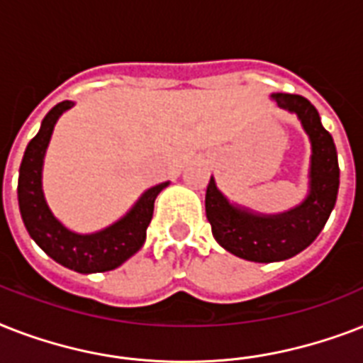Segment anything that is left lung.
I'll list each match as a JSON object with an SVG mask.
<instances>
[{
  "label": "left lung",
  "mask_w": 363,
  "mask_h": 363,
  "mask_svg": "<svg viewBox=\"0 0 363 363\" xmlns=\"http://www.w3.org/2000/svg\"><path fill=\"white\" fill-rule=\"evenodd\" d=\"M277 105L296 113L311 139V190L303 203L275 216L252 215L228 203L211 179L205 194V213L213 238L228 252L250 262H281L292 258L318 238L332 215L339 190L337 150L324 130L318 111L296 94H273Z\"/></svg>",
  "instance_id": "obj_1"
}]
</instances>
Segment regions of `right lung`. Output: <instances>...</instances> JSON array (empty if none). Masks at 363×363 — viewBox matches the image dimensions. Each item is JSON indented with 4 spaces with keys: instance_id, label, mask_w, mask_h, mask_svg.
<instances>
[{
    "instance_id": "right-lung-1",
    "label": "right lung",
    "mask_w": 363,
    "mask_h": 363,
    "mask_svg": "<svg viewBox=\"0 0 363 363\" xmlns=\"http://www.w3.org/2000/svg\"><path fill=\"white\" fill-rule=\"evenodd\" d=\"M71 101L54 105L43 118L39 133L28 143L18 173V207L30 238L54 262L77 273H101L122 265L143 247L147 228L152 220L154 199L169 182L148 188L124 218L101 232L79 235L62 226L43 196L41 169L54 124L64 111L71 109Z\"/></svg>"
}]
</instances>
